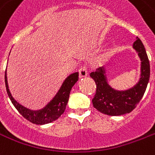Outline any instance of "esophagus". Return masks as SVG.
I'll use <instances>...</instances> for the list:
<instances>
[{
    "label": "esophagus",
    "mask_w": 155,
    "mask_h": 155,
    "mask_svg": "<svg viewBox=\"0 0 155 155\" xmlns=\"http://www.w3.org/2000/svg\"><path fill=\"white\" fill-rule=\"evenodd\" d=\"M79 73H80V77H86L88 75V71L86 69L85 67H81L80 70H79Z\"/></svg>",
    "instance_id": "34e87169"
}]
</instances>
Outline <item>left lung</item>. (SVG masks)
<instances>
[{
	"label": "left lung",
	"mask_w": 155,
	"mask_h": 155,
	"mask_svg": "<svg viewBox=\"0 0 155 155\" xmlns=\"http://www.w3.org/2000/svg\"><path fill=\"white\" fill-rule=\"evenodd\" d=\"M140 60V75L138 82L126 90H117L110 85L106 75V68L99 67L90 73L97 85L96 94L92 100L93 106L98 111L107 115H122L130 113L139 103L146 92L150 80V68L146 49L140 39L137 37L133 44Z\"/></svg>",
	"instance_id": "obj_1"
}]
</instances>
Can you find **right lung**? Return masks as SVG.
<instances>
[{
  "label": "right lung",
  "instance_id": "add662e5",
  "mask_svg": "<svg viewBox=\"0 0 155 155\" xmlns=\"http://www.w3.org/2000/svg\"><path fill=\"white\" fill-rule=\"evenodd\" d=\"M79 80V73L75 72L68 75L62 83V86L56 93V95L53 97L51 101L47 104L42 109L33 110H30L19 104L15 100L9 89L8 80H7V74L5 71V87L10 101L17 109V110L25 118L26 120L30 121L32 124L39 125L46 124L58 120L64 113L67 102L69 100V95L71 90L75 84Z\"/></svg>",
  "mask_w": 155,
  "mask_h": 155
}]
</instances>
